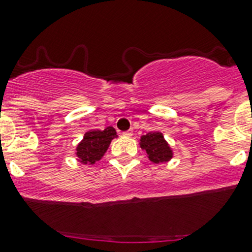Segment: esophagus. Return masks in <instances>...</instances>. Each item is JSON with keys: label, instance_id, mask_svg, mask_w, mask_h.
Listing matches in <instances>:
<instances>
[{"label": "esophagus", "instance_id": "esophagus-1", "mask_svg": "<svg viewBox=\"0 0 252 252\" xmlns=\"http://www.w3.org/2000/svg\"><path fill=\"white\" fill-rule=\"evenodd\" d=\"M124 136H126V138H130L131 135H133V130H128V131H124L123 133Z\"/></svg>", "mask_w": 252, "mask_h": 252}]
</instances>
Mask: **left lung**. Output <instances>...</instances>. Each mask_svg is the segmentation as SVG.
<instances>
[{
    "instance_id": "obj_1",
    "label": "left lung",
    "mask_w": 252,
    "mask_h": 252,
    "mask_svg": "<svg viewBox=\"0 0 252 252\" xmlns=\"http://www.w3.org/2000/svg\"><path fill=\"white\" fill-rule=\"evenodd\" d=\"M139 144L146 152L147 158L154 163H166L173 158V150L161 131H150L146 135H141Z\"/></svg>"
}]
</instances>
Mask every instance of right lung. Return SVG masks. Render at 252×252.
Here are the masks:
<instances>
[{"instance_id": "1", "label": "right lung", "mask_w": 252, "mask_h": 252, "mask_svg": "<svg viewBox=\"0 0 252 252\" xmlns=\"http://www.w3.org/2000/svg\"><path fill=\"white\" fill-rule=\"evenodd\" d=\"M117 131L113 126H107L103 130L90 129L86 131L75 147L77 161L83 164H95L100 161L110 147L111 141L117 138Z\"/></svg>"}]
</instances>
